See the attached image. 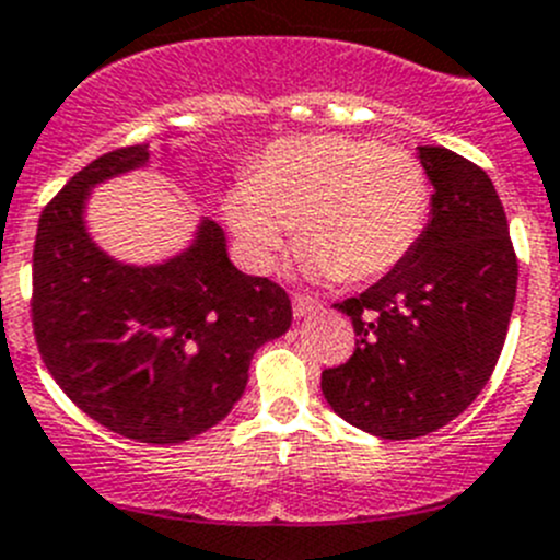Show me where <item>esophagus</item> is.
<instances>
[{"label":"esophagus","instance_id":"34e87169","mask_svg":"<svg viewBox=\"0 0 560 560\" xmlns=\"http://www.w3.org/2000/svg\"><path fill=\"white\" fill-rule=\"evenodd\" d=\"M291 305H294V316H307V314H314V311H319L322 302L316 300V296L294 294V300H291Z\"/></svg>","mask_w":560,"mask_h":560}]
</instances>
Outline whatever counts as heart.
<instances>
[{
	"label": "heart",
	"mask_w": 560,
	"mask_h": 560,
	"mask_svg": "<svg viewBox=\"0 0 560 560\" xmlns=\"http://www.w3.org/2000/svg\"><path fill=\"white\" fill-rule=\"evenodd\" d=\"M430 213L424 163L402 147L322 132L271 143L224 217L249 266L266 271L294 224L311 275L366 283L402 264Z\"/></svg>",
	"instance_id": "b5f03b06"
}]
</instances>
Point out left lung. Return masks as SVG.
I'll use <instances>...</instances> for the list:
<instances>
[{"instance_id": "8db88e82", "label": "left lung", "mask_w": 560, "mask_h": 560, "mask_svg": "<svg viewBox=\"0 0 560 560\" xmlns=\"http://www.w3.org/2000/svg\"><path fill=\"white\" fill-rule=\"evenodd\" d=\"M419 158L435 188L428 228L383 280L336 302L355 327V352L322 372L338 417L381 439L428 435L469 408L516 296V253L489 174L444 147Z\"/></svg>"}]
</instances>
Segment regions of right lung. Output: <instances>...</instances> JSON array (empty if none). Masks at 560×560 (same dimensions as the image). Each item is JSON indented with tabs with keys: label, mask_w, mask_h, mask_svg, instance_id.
I'll list each match as a JSON object with an SVG mask.
<instances>
[{
	"label": "right lung",
	"mask_w": 560,
	"mask_h": 560,
	"mask_svg": "<svg viewBox=\"0 0 560 560\" xmlns=\"http://www.w3.org/2000/svg\"><path fill=\"white\" fill-rule=\"evenodd\" d=\"M147 161L143 143L105 152L46 202L30 311L40 358L77 408L127 439L179 444L228 417L253 352L291 327V300L235 269L208 219L161 266H121L94 246L89 188Z\"/></svg>",
	"instance_id": "add662e5"
}]
</instances>
